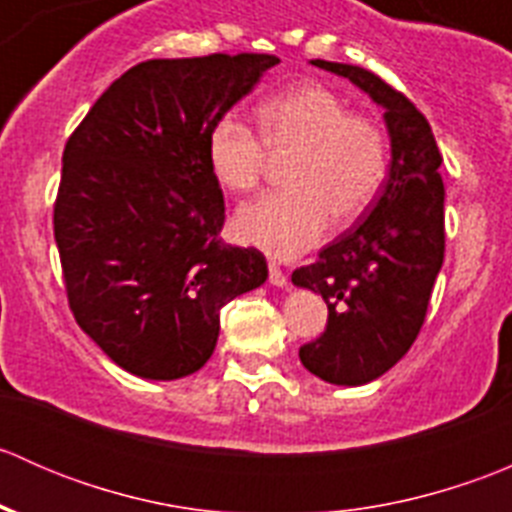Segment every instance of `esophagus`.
<instances>
[{
  "label": "esophagus",
  "mask_w": 512,
  "mask_h": 512,
  "mask_svg": "<svg viewBox=\"0 0 512 512\" xmlns=\"http://www.w3.org/2000/svg\"><path fill=\"white\" fill-rule=\"evenodd\" d=\"M270 282L275 287H287V275L275 265V262H270Z\"/></svg>",
  "instance_id": "34e87169"
}]
</instances>
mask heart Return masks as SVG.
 <instances>
[{"instance_id":"obj_1","label":"heart","mask_w":512,"mask_h":512,"mask_svg":"<svg viewBox=\"0 0 512 512\" xmlns=\"http://www.w3.org/2000/svg\"><path fill=\"white\" fill-rule=\"evenodd\" d=\"M260 137L235 111L213 121L208 163L220 185L252 190L272 156H294L289 190L242 205L235 232L267 255L292 260L327 235L332 218L354 223L369 210L389 173V143L379 123L349 113L344 98L317 84H302L267 98L257 111Z\"/></svg>"}]
</instances>
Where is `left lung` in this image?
Returning a JSON list of instances; mask_svg holds the SVG:
<instances>
[{"label": "left lung", "instance_id": "8db88e82", "mask_svg": "<svg viewBox=\"0 0 512 512\" xmlns=\"http://www.w3.org/2000/svg\"><path fill=\"white\" fill-rule=\"evenodd\" d=\"M312 66L344 76L384 108L391 138L389 175L364 220L292 272L294 285L322 294L329 309L322 337L299 349L304 369L329 384L361 386L409 352L426 319L446 250L443 158L426 116L394 86L361 66Z\"/></svg>", "mask_w": 512, "mask_h": 512}]
</instances>
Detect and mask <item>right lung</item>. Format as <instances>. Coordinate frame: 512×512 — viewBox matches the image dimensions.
<instances>
[{
    "mask_svg": "<svg viewBox=\"0 0 512 512\" xmlns=\"http://www.w3.org/2000/svg\"><path fill=\"white\" fill-rule=\"evenodd\" d=\"M275 64L272 54L143 61L66 141L54 237L69 307L128 374L198 371L218 344L220 309L267 280L262 252L218 237L225 200L205 143Z\"/></svg>",
    "mask_w": 512,
    "mask_h": 512,
    "instance_id": "obj_1",
    "label": "right lung"
}]
</instances>
